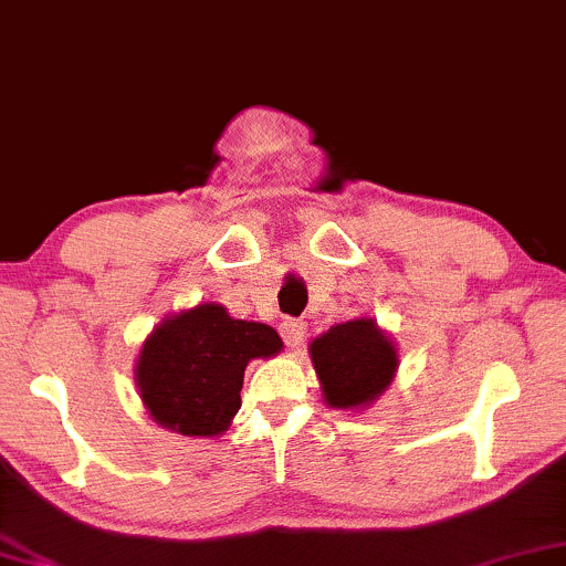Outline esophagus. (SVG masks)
<instances>
[{
    "instance_id": "esophagus-1",
    "label": "esophagus",
    "mask_w": 566,
    "mask_h": 566,
    "mask_svg": "<svg viewBox=\"0 0 566 566\" xmlns=\"http://www.w3.org/2000/svg\"><path fill=\"white\" fill-rule=\"evenodd\" d=\"M279 331H282V338H284V344H287V346L303 344V338H305V323L303 321L287 318L282 323V326H279Z\"/></svg>"
}]
</instances>
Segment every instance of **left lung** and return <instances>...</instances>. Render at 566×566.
Listing matches in <instances>:
<instances>
[{
  "mask_svg": "<svg viewBox=\"0 0 566 566\" xmlns=\"http://www.w3.org/2000/svg\"><path fill=\"white\" fill-rule=\"evenodd\" d=\"M323 396L334 409H357L375 401L394 380L398 354L373 318L346 321L311 344Z\"/></svg>",
  "mask_w": 566,
  "mask_h": 566,
  "instance_id": "1",
  "label": "left lung"
}]
</instances>
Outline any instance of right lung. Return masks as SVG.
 <instances>
[{"label": "right lung", "mask_w": 566, "mask_h": 566, "mask_svg": "<svg viewBox=\"0 0 566 566\" xmlns=\"http://www.w3.org/2000/svg\"><path fill=\"white\" fill-rule=\"evenodd\" d=\"M279 349L282 338L271 326L230 318L217 303L199 305L163 321L142 346V401L172 432L214 437L240 409L248 361Z\"/></svg>", "instance_id": "obj_1"}]
</instances>
